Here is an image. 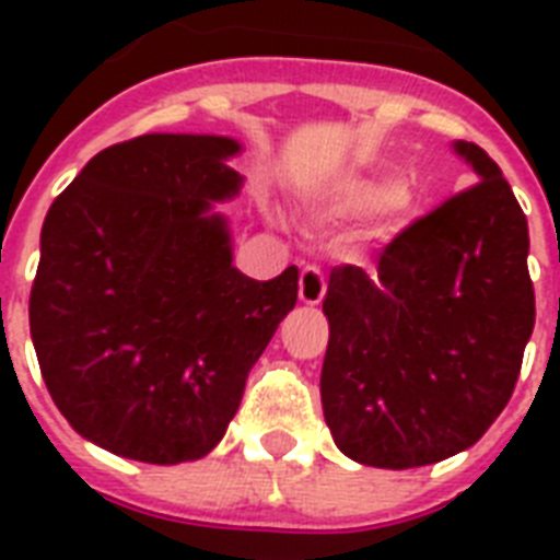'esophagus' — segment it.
I'll use <instances>...</instances> for the list:
<instances>
[{"label": "esophagus", "mask_w": 560, "mask_h": 560, "mask_svg": "<svg viewBox=\"0 0 560 560\" xmlns=\"http://www.w3.org/2000/svg\"><path fill=\"white\" fill-rule=\"evenodd\" d=\"M325 290H328V284H325V276L319 267H305L302 270V279H299V299L305 302V305H319L325 299Z\"/></svg>", "instance_id": "obj_1"}]
</instances>
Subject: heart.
<instances>
[{
    "mask_svg": "<svg viewBox=\"0 0 560 560\" xmlns=\"http://www.w3.org/2000/svg\"><path fill=\"white\" fill-rule=\"evenodd\" d=\"M398 197L400 186L395 179H358L340 194V206L351 214H369V211L386 209Z\"/></svg>",
    "mask_w": 560,
    "mask_h": 560,
    "instance_id": "heart-1",
    "label": "heart"
}]
</instances>
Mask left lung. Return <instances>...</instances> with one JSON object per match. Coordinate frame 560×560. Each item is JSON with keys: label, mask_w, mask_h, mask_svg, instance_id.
Segmentation results:
<instances>
[{"label": "left lung", "mask_w": 560, "mask_h": 560, "mask_svg": "<svg viewBox=\"0 0 560 560\" xmlns=\"http://www.w3.org/2000/svg\"><path fill=\"white\" fill-rule=\"evenodd\" d=\"M453 151L477 186L404 229L374 276L346 264L328 279L323 412L360 465L421 468L477 444L535 328L521 202L479 144Z\"/></svg>", "instance_id": "1"}]
</instances>
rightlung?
Segmentation results:
<instances>
[{
	"label": "right lung",
	"mask_w": 560,
	"mask_h": 560,
	"mask_svg": "<svg viewBox=\"0 0 560 560\" xmlns=\"http://www.w3.org/2000/svg\"><path fill=\"white\" fill-rule=\"evenodd\" d=\"M237 139L148 133L95 153L46 214L28 319L48 395L86 442L179 465L223 439L246 374L293 311L299 270L232 264L214 202Z\"/></svg>",
	"instance_id": "obj_1"
}]
</instances>
